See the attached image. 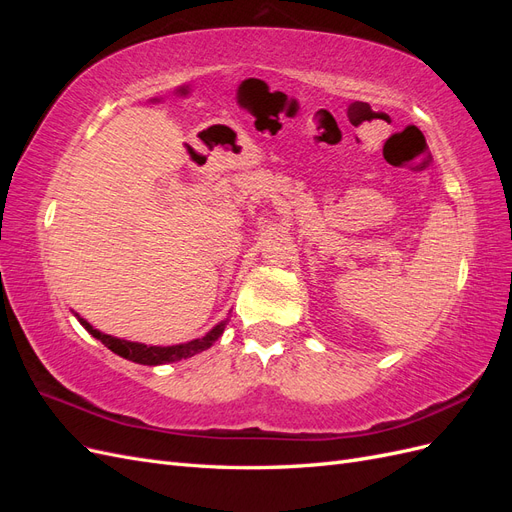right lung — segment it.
Masks as SVG:
<instances>
[{"label":"right lung","mask_w":512,"mask_h":512,"mask_svg":"<svg viewBox=\"0 0 512 512\" xmlns=\"http://www.w3.org/2000/svg\"><path fill=\"white\" fill-rule=\"evenodd\" d=\"M76 318H79V322L83 324V327H85L91 335H94L96 339H100V342H102L108 350H113L115 354L123 356V359L134 361V363H141V365H164V363H173V361L188 359V356H194V354H198V352H203V350L211 348L215 339H218V337L224 333V322H220L218 327H213L205 337L194 339V342L162 348V346H145V344H136V342H126V339H119V337H113V335L100 333L98 329L91 327V324H89L85 318H81L79 314H76Z\"/></svg>","instance_id":"add662e5"}]
</instances>
